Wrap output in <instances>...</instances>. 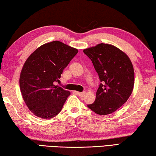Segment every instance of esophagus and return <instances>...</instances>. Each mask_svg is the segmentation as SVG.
Instances as JSON below:
<instances>
[{"mask_svg": "<svg viewBox=\"0 0 156 156\" xmlns=\"http://www.w3.org/2000/svg\"><path fill=\"white\" fill-rule=\"evenodd\" d=\"M76 94L80 97H83L86 95V92H76Z\"/></svg>", "mask_w": 156, "mask_h": 156, "instance_id": "34e87169", "label": "esophagus"}]
</instances>
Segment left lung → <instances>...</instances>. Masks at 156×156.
I'll use <instances>...</instances> for the list:
<instances>
[{"mask_svg": "<svg viewBox=\"0 0 156 156\" xmlns=\"http://www.w3.org/2000/svg\"><path fill=\"white\" fill-rule=\"evenodd\" d=\"M83 53L92 61L101 81L95 101L88 107L101 115L113 113L128 100L133 89L131 60L122 50L106 43L85 49Z\"/></svg>", "mask_w": 156, "mask_h": 156, "instance_id": "1", "label": "left lung"}]
</instances>
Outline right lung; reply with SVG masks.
I'll list each match as a JSON object with an SVG mask.
<instances>
[{
  "instance_id": "add662e5",
  "label": "right lung",
  "mask_w": 156,
  "mask_h": 156,
  "mask_svg": "<svg viewBox=\"0 0 156 156\" xmlns=\"http://www.w3.org/2000/svg\"><path fill=\"white\" fill-rule=\"evenodd\" d=\"M77 52L75 48L55 41L37 48L25 61L20 88L28 108L36 116L50 119L60 113L70 93L55 83Z\"/></svg>"
}]
</instances>
